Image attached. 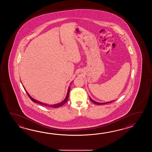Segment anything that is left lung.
<instances>
[{"label":"left lung","mask_w":152,"mask_h":152,"mask_svg":"<svg viewBox=\"0 0 152 152\" xmlns=\"http://www.w3.org/2000/svg\"><path fill=\"white\" fill-rule=\"evenodd\" d=\"M90 99L91 101L92 102H93L95 104H97V105H102V104H105L110 103H111V102H113V101H115V100H113V101L108 102H106V103H98V102H96L94 101V100H92V99L90 97Z\"/></svg>","instance_id":"left-lung-1"}]
</instances>
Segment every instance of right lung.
I'll return each instance as SVG.
<instances>
[{
    "label": "right lung",
    "instance_id": "add662e5",
    "mask_svg": "<svg viewBox=\"0 0 152 152\" xmlns=\"http://www.w3.org/2000/svg\"><path fill=\"white\" fill-rule=\"evenodd\" d=\"M70 87H71L70 86L68 87V91H67V96H66V97L65 98V99L63 100V101H62V102H61V103H60L53 104V105H49V104H47L43 103H42V102H39L38 100H35V99H34V98H32V97L30 96V94L27 92V91H26V94H28V96L29 98H30V99L31 100H32L33 102H34V103H36L39 104H41V105H45V106H46V107H55V108H56V107H61L62 105H64V104H65L67 102V100H68V96H69V91H70ZM25 90H26V89H25Z\"/></svg>",
    "mask_w": 152,
    "mask_h": 152
}]
</instances>
